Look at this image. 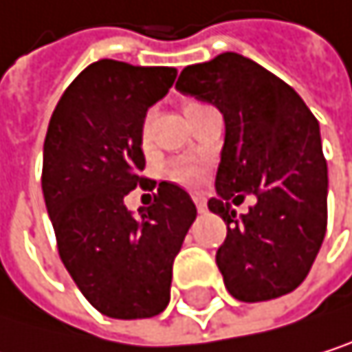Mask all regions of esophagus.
I'll use <instances>...</instances> for the list:
<instances>
[{
	"label": "esophagus",
	"mask_w": 352,
	"mask_h": 352,
	"mask_svg": "<svg viewBox=\"0 0 352 352\" xmlns=\"http://www.w3.org/2000/svg\"><path fill=\"white\" fill-rule=\"evenodd\" d=\"M192 201H195V206H197V210L204 214V212H208V204H206V197L204 195H192Z\"/></svg>",
	"instance_id": "obj_1"
}]
</instances>
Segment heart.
Wrapping results in <instances>:
<instances>
[{
    "instance_id": "heart-1",
    "label": "heart",
    "mask_w": 352,
    "mask_h": 352,
    "mask_svg": "<svg viewBox=\"0 0 352 352\" xmlns=\"http://www.w3.org/2000/svg\"><path fill=\"white\" fill-rule=\"evenodd\" d=\"M199 102H188L184 107V111L192 109V107H197ZM144 138H146V130H144ZM206 174H208V164L204 157H195V155H190V157H180V160H176L170 170H168V176L170 180L186 186V188H197L204 180H206Z\"/></svg>"
}]
</instances>
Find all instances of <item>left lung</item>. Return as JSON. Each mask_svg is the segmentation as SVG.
Masks as SVG:
<instances>
[{"mask_svg":"<svg viewBox=\"0 0 352 352\" xmlns=\"http://www.w3.org/2000/svg\"><path fill=\"white\" fill-rule=\"evenodd\" d=\"M176 90L224 117L218 197L208 208L226 222L216 265L228 294L262 302L294 292L309 275L327 226L319 121L294 87L235 52L186 67ZM245 195L256 206L237 219L230 199Z\"/></svg>","mask_w":352,"mask_h":352,"instance_id":"8db88e82","label":"left lung"}]
</instances>
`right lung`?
Wrapping results in <instances>:
<instances>
[{"instance_id":"obj_1","label":"right lung","mask_w":352,"mask_h":352,"mask_svg":"<svg viewBox=\"0 0 352 352\" xmlns=\"http://www.w3.org/2000/svg\"><path fill=\"white\" fill-rule=\"evenodd\" d=\"M176 73L92 63L47 126L41 188L60 260L85 300L113 319L155 317L168 307L174 258L197 216L188 192L172 182H160L138 216L124 204L138 184H155L140 176L144 117Z\"/></svg>"}]
</instances>
